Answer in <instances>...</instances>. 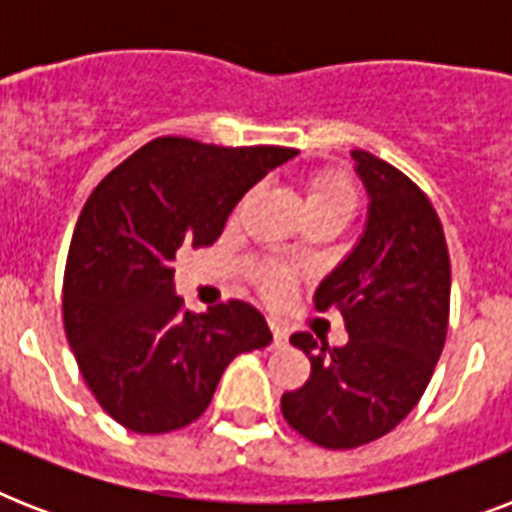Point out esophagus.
<instances>
[{
  "instance_id": "obj_1",
  "label": "esophagus",
  "mask_w": 512,
  "mask_h": 512,
  "mask_svg": "<svg viewBox=\"0 0 512 512\" xmlns=\"http://www.w3.org/2000/svg\"><path fill=\"white\" fill-rule=\"evenodd\" d=\"M268 327H271V335H273V342H276V345H281V342H287V329L281 327L279 321L268 319Z\"/></svg>"
}]
</instances>
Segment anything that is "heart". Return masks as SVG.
<instances>
[{"label":"heart","instance_id":"heart-1","mask_svg":"<svg viewBox=\"0 0 512 512\" xmlns=\"http://www.w3.org/2000/svg\"><path fill=\"white\" fill-rule=\"evenodd\" d=\"M356 207V188L350 185L348 177L337 175V172H321L311 177L305 185V217L311 215H340L350 217ZM265 289L276 295L281 284L273 276L265 279Z\"/></svg>","mask_w":512,"mask_h":512}]
</instances>
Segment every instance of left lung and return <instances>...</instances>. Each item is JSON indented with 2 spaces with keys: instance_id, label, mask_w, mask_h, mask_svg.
I'll return each mask as SVG.
<instances>
[{
  "instance_id": "1",
  "label": "left lung",
  "mask_w": 512,
  "mask_h": 512,
  "mask_svg": "<svg viewBox=\"0 0 512 512\" xmlns=\"http://www.w3.org/2000/svg\"><path fill=\"white\" fill-rule=\"evenodd\" d=\"M350 156L369 199L364 231L313 295L319 311L342 313L348 342L329 350L295 332L311 380L281 396L284 420L324 449H356L396 428L428 388L449 324L452 271L436 209L388 162Z\"/></svg>"
}]
</instances>
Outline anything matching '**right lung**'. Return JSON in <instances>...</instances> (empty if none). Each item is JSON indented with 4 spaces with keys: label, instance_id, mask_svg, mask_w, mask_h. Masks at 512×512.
<instances>
[{
    "label": "right lung",
    "instance_id": "1",
    "mask_svg": "<svg viewBox=\"0 0 512 512\" xmlns=\"http://www.w3.org/2000/svg\"><path fill=\"white\" fill-rule=\"evenodd\" d=\"M295 148H223L156 138L92 191L63 279V324L84 382L119 425L170 433L199 420L225 366L271 345L249 303L188 313L175 257L209 247L241 196Z\"/></svg>",
    "mask_w": 512,
    "mask_h": 512
}]
</instances>
